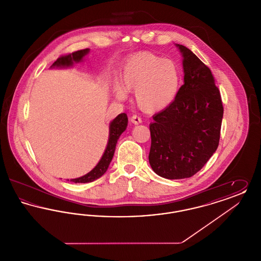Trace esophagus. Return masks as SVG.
Returning <instances> with one entry per match:
<instances>
[{
	"label": "esophagus",
	"mask_w": 261,
	"mask_h": 261,
	"mask_svg": "<svg viewBox=\"0 0 261 261\" xmlns=\"http://www.w3.org/2000/svg\"><path fill=\"white\" fill-rule=\"evenodd\" d=\"M130 121H131L133 124L138 125L142 122V119H141V117H139L137 114H134V115L131 116Z\"/></svg>",
	"instance_id": "esophagus-1"
}]
</instances>
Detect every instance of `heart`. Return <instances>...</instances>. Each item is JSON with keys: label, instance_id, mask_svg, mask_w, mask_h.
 Masks as SVG:
<instances>
[{"label": "heart", "instance_id": "obj_1", "mask_svg": "<svg viewBox=\"0 0 261 261\" xmlns=\"http://www.w3.org/2000/svg\"><path fill=\"white\" fill-rule=\"evenodd\" d=\"M180 84L181 72L176 62L150 51H140L125 62L121 84L114 85V95L122 100L127 98V91H135L137 107L142 112L154 113L173 102Z\"/></svg>", "mask_w": 261, "mask_h": 261}]
</instances>
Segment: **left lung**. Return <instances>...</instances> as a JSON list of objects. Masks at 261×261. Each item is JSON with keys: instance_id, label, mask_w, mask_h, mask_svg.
<instances>
[{"instance_id": "obj_1", "label": "left lung", "mask_w": 261, "mask_h": 261, "mask_svg": "<svg viewBox=\"0 0 261 261\" xmlns=\"http://www.w3.org/2000/svg\"><path fill=\"white\" fill-rule=\"evenodd\" d=\"M184 84L173 102L152 116L149 162L166 179H184L199 172L217 149L223 106L211 69L183 45Z\"/></svg>"}]
</instances>
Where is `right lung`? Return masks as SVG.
I'll return each instance as SVG.
<instances>
[{"mask_svg":"<svg viewBox=\"0 0 261 261\" xmlns=\"http://www.w3.org/2000/svg\"><path fill=\"white\" fill-rule=\"evenodd\" d=\"M90 50L84 49V50H77L72 54L62 56L60 57L56 62L53 63L50 67H59V68H67L71 67L74 62H80L83 61V58L87 56ZM128 124V117L126 113H120L118 114L110 124V135H109V142L107 145L106 150L99 160L98 164L89 172L85 174L84 176H81L79 178L70 179V182L74 183H89L97 180L100 176H102L108 170L110 163L112 162L114 150L116 147L117 140L119 139L120 135L126 130V127ZM68 181V180H67Z\"/></svg>","mask_w":261,"mask_h":261,"instance_id":"right-lung-1","label":"right lung"}]
</instances>
